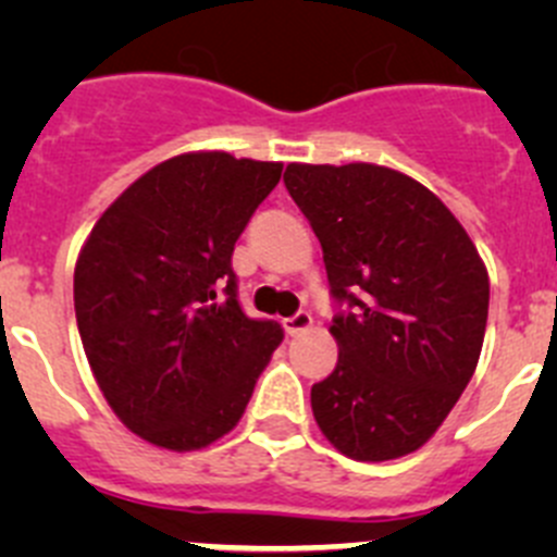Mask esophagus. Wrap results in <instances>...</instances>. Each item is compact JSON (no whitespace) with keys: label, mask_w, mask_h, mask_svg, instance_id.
Here are the masks:
<instances>
[{"label":"esophagus","mask_w":557,"mask_h":557,"mask_svg":"<svg viewBox=\"0 0 557 557\" xmlns=\"http://www.w3.org/2000/svg\"><path fill=\"white\" fill-rule=\"evenodd\" d=\"M310 325H312V314L310 312H296L294 318L283 320V329H285V334H288V336L301 334V331H307Z\"/></svg>","instance_id":"esophagus-1"}]
</instances>
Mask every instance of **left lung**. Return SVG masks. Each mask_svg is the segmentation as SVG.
Listing matches in <instances>:
<instances>
[{
  "instance_id": "left-lung-1",
  "label": "left lung",
  "mask_w": 557,
  "mask_h": 557,
  "mask_svg": "<svg viewBox=\"0 0 557 557\" xmlns=\"http://www.w3.org/2000/svg\"><path fill=\"white\" fill-rule=\"evenodd\" d=\"M285 188L323 247L336 369L312 385L325 440L393 460L436 434L474 374L487 325L485 261L434 190L380 164H288Z\"/></svg>"
}]
</instances>
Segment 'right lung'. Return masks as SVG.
<instances>
[{"instance_id": "obj_1", "label": "right lung", "mask_w": 557, "mask_h": 557, "mask_svg": "<svg viewBox=\"0 0 557 557\" xmlns=\"http://www.w3.org/2000/svg\"><path fill=\"white\" fill-rule=\"evenodd\" d=\"M280 174V161L223 150L172 156L134 180L83 243V350L112 412L139 440L201 450L245 414L283 329L239 310L232 252Z\"/></svg>"}]
</instances>
